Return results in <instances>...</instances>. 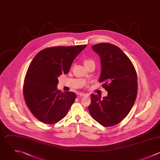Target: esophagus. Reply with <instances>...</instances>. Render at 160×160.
I'll return each mask as SVG.
<instances>
[{
  "label": "esophagus",
  "mask_w": 160,
  "mask_h": 160,
  "mask_svg": "<svg viewBox=\"0 0 160 160\" xmlns=\"http://www.w3.org/2000/svg\"><path fill=\"white\" fill-rule=\"evenodd\" d=\"M79 95L81 97H86V96H88V94L83 93H79Z\"/></svg>",
  "instance_id": "1"
}]
</instances>
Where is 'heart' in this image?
<instances>
[{
	"label": "heart",
	"mask_w": 160,
	"mask_h": 160,
	"mask_svg": "<svg viewBox=\"0 0 160 160\" xmlns=\"http://www.w3.org/2000/svg\"><path fill=\"white\" fill-rule=\"evenodd\" d=\"M93 62V60H86L85 61V64H86V63H89V62Z\"/></svg>",
	"instance_id": "heart-1"
}]
</instances>
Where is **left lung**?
<instances>
[{
  "label": "left lung",
  "instance_id": "obj_1",
  "mask_svg": "<svg viewBox=\"0 0 160 160\" xmlns=\"http://www.w3.org/2000/svg\"><path fill=\"white\" fill-rule=\"evenodd\" d=\"M100 57L99 82L108 92L107 97L92 94L88 111L92 117L104 127L115 125L131 110L137 95V75L129 58L117 46L101 43L92 46Z\"/></svg>",
  "mask_w": 160,
  "mask_h": 160
}]
</instances>
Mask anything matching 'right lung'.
I'll return each instance as SVG.
<instances>
[{"label": "right lung", "mask_w": 160, "mask_h": 160, "mask_svg": "<svg viewBox=\"0 0 160 160\" xmlns=\"http://www.w3.org/2000/svg\"><path fill=\"white\" fill-rule=\"evenodd\" d=\"M86 45L55 47L40 51L31 62L23 83L25 103L35 117L52 125L67 114L76 98L74 92L57 89L58 77L67 74Z\"/></svg>", "instance_id": "1"}]
</instances>
